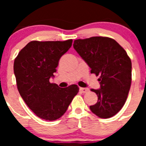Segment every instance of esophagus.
I'll return each instance as SVG.
<instances>
[{"label": "esophagus", "instance_id": "esophagus-1", "mask_svg": "<svg viewBox=\"0 0 146 146\" xmlns=\"http://www.w3.org/2000/svg\"><path fill=\"white\" fill-rule=\"evenodd\" d=\"M80 91L82 93H86V92H89V89L88 88H80Z\"/></svg>", "mask_w": 146, "mask_h": 146}]
</instances>
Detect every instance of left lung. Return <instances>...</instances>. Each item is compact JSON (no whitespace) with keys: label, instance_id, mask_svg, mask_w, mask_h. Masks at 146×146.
<instances>
[{"label":"left lung","instance_id":"1","mask_svg":"<svg viewBox=\"0 0 146 146\" xmlns=\"http://www.w3.org/2000/svg\"><path fill=\"white\" fill-rule=\"evenodd\" d=\"M73 48L91 68L100 75L99 89H92L98 96L96 104L90 106L101 118H110L124 105L132 80L131 60L115 40L96 36L74 41Z\"/></svg>","mask_w":146,"mask_h":146}]
</instances>
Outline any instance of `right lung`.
Returning <instances> with one entry per match:
<instances>
[{"instance_id": "obj_1", "label": "right lung", "mask_w": 146, "mask_h": 146, "mask_svg": "<svg viewBox=\"0 0 146 146\" xmlns=\"http://www.w3.org/2000/svg\"><path fill=\"white\" fill-rule=\"evenodd\" d=\"M73 40L64 42L32 41L16 57L13 70L17 89L35 115L52 121L66 112L79 92L76 85L61 89L50 83L60 58L72 46Z\"/></svg>"}]
</instances>
